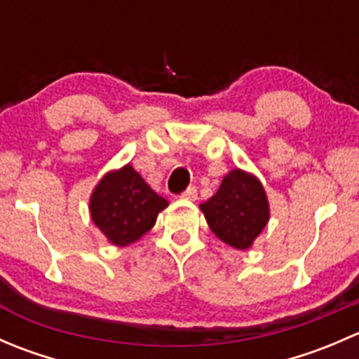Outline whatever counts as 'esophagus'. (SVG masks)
I'll list each match as a JSON object with an SVG mask.
<instances>
[{
  "instance_id": "34e87169",
  "label": "esophagus",
  "mask_w": 359,
  "mask_h": 359,
  "mask_svg": "<svg viewBox=\"0 0 359 359\" xmlns=\"http://www.w3.org/2000/svg\"><path fill=\"white\" fill-rule=\"evenodd\" d=\"M180 198H182V200H189V201H194L198 198V191H196V187H187L186 191H184L182 194H180Z\"/></svg>"
}]
</instances>
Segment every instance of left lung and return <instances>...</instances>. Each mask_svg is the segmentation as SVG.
I'll return each mask as SVG.
<instances>
[{"label":"left lung","instance_id":"obj_1","mask_svg":"<svg viewBox=\"0 0 359 359\" xmlns=\"http://www.w3.org/2000/svg\"><path fill=\"white\" fill-rule=\"evenodd\" d=\"M201 212L220 241L247 250L269 222V201L260 180L234 168L222 179L219 191L200 205Z\"/></svg>","mask_w":359,"mask_h":359}]
</instances>
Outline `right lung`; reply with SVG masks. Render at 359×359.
<instances>
[{
  "label": "right lung",
  "instance_id": "right-lung-1",
  "mask_svg": "<svg viewBox=\"0 0 359 359\" xmlns=\"http://www.w3.org/2000/svg\"><path fill=\"white\" fill-rule=\"evenodd\" d=\"M166 206L168 201L154 193L130 163L106 173L90 196L93 224L116 247L140 240Z\"/></svg>",
  "mask_w": 359,
  "mask_h": 359
}]
</instances>
